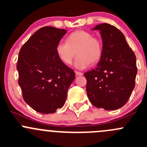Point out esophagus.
Segmentation results:
<instances>
[{
    "mask_svg": "<svg viewBox=\"0 0 147 147\" xmlns=\"http://www.w3.org/2000/svg\"><path fill=\"white\" fill-rule=\"evenodd\" d=\"M75 73L76 76H82L83 75V73H81V72H79V71H75Z\"/></svg>",
    "mask_w": 147,
    "mask_h": 147,
    "instance_id": "obj_1",
    "label": "esophagus"
}]
</instances>
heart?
Masks as SVG:
<instances>
[{
  "mask_svg": "<svg viewBox=\"0 0 147 147\" xmlns=\"http://www.w3.org/2000/svg\"><path fill=\"white\" fill-rule=\"evenodd\" d=\"M102 42L91 33L78 30L66 38V42L60 41L56 46L59 59L66 65H70L76 55L78 56L75 66L84 69L91 64L98 63L102 55Z\"/></svg>",
  "mask_w": 147,
  "mask_h": 147,
  "instance_id": "b5f03b06",
  "label": "heart"
}]
</instances>
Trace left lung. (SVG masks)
Wrapping results in <instances>:
<instances>
[{
	"label": "left lung",
	"mask_w": 147,
	"mask_h": 147,
	"mask_svg": "<svg viewBox=\"0 0 147 147\" xmlns=\"http://www.w3.org/2000/svg\"><path fill=\"white\" fill-rule=\"evenodd\" d=\"M93 30H100L103 49L96 67L84 74L87 95L97 108L118 109L127 102L134 88L136 56L115 26L104 23Z\"/></svg>",
	"instance_id": "obj_1"
}]
</instances>
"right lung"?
Listing matches in <instances>:
<instances>
[{
    "mask_svg": "<svg viewBox=\"0 0 147 147\" xmlns=\"http://www.w3.org/2000/svg\"><path fill=\"white\" fill-rule=\"evenodd\" d=\"M65 29L45 26L24 43L18 54L17 70L23 98L40 114H53L64 105L69 86L75 78L74 70L59 59L57 43Z\"/></svg>",
    "mask_w": 147,
    "mask_h": 147,
    "instance_id": "right-lung-1",
    "label": "right lung"
}]
</instances>
